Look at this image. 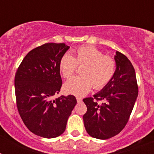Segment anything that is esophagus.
Listing matches in <instances>:
<instances>
[{"label":"esophagus","instance_id":"34e87169","mask_svg":"<svg viewBox=\"0 0 154 154\" xmlns=\"http://www.w3.org/2000/svg\"><path fill=\"white\" fill-rule=\"evenodd\" d=\"M76 99H77V102L78 103H82V99L81 97H76Z\"/></svg>","mask_w":154,"mask_h":154}]
</instances>
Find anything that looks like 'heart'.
Wrapping results in <instances>:
<instances>
[{
  "instance_id": "obj_1",
  "label": "heart",
  "mask_w": 154,
  "mask_h": 154,
  "mask_svg": "<svg viewBox=\"0 0 154 154\" xmlns=\"http://www.w3.org/2000/svg\"><path fill=\"white\" fill-rule=\"evenodd\" d=\"M82 66V75L65 83L67 93L81 96L89 92L92 86L96 90L103 89L112 80L116 70V62L112 56L103 55L100 50L89 45L75 48L71 55L65 54L58 64L59 72L65 79H70Z\"/></svg>"
}]
</instances>
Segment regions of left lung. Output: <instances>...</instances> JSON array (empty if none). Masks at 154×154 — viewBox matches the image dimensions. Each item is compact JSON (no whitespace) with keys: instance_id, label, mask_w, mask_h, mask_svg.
<instances>
[{"instance_id":"1","label":"left lung","mask_w":154,"mask_h":154,"mask_svg":"<svg viewBox=\"0 0 154 154\" xmlns=\"http://www.w3.org/2000/svg\"><path fill=\"white\" fill-rule=\"evenodd\" d=\"M116 70L112 80L101 92L83 102L87 111L83 116L87 133L92 137L106 140L124 129L138 96L134 68L126 55L116 51ZM103 101L101 103L99 102Z\"/></svg>"}]
</instances>
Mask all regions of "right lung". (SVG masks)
<instances>
[{"mask_svg":"<svg viewBox=\"0 0 154 154\" xmlns=\"http://www.w3.org/2000/svg\"><path fill=\"white\" fill-rule=\"evenodd\" d=\"M69 48L64 43L38 46L27 54L16 72L17 110L28 130L39 137L55 138L62 134L77 103L72 95L51 99L62 87L58 64Z\"/></svg>","mask_w":154,"mask_h":154,"instance_id":"add662e5","label":"right lung"}]
</instances>
